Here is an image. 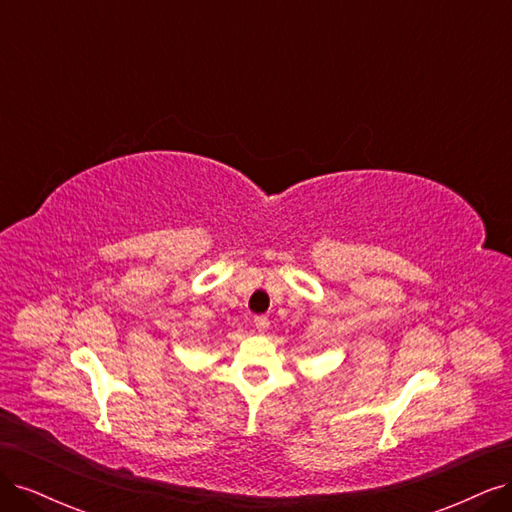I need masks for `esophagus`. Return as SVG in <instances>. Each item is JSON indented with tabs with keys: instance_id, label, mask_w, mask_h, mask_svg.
<instances>
[{
	"instance_id": "esophagus-1",
	"label": "esophagus",
	"mask_w": 512,
	"mask_h": 512,
	"mask_svg": "<svg viewBox=\"0 0 512 512\" xmlns=\"http://www.w3.org/2000/svg\"><path fill=\"white\" fill-rule=\"evenodd\" d=\"M254 327L258 333H265L269 329V318L267 316H256L254 318Z\"/></svg>"
}]
</instances>
